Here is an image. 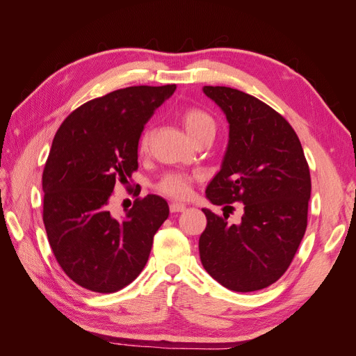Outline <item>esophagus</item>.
<instances>
[{
  "label": "esophagus",
  "instance_id": "obj_1",
  "mask_svg": "<svg viewBox=\"0 0 356 356\" xmlns=\"http://www.w3.org/2000/svg\"><path fill=\"white\" fill-rule=\"evenodd\" d=\"M186 204L184 203H179V202H170L169 203V209H170V212H182V211H186Z\"/></svg>",
  "mask_w": 356,
  "mask_h": 356
}]
</instances>
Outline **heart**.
I'll use <instances>...</instances> for the list:
<instances>
[{
    "instance_id": "b5f03b06",
    "label": "heart",
    "mask_w": 356,
    "mask_h": 356,
    "mask_svg": "<svg viewBox=\"0 0 356 356\" xmlns=\"http://www.w3.org/2000/svg\"><path fill=\"white\" fill-rule=\"evenodd\" d=\"M182 126L191 136L193 141L202 135L215 134V120L213 117L200 108H187L181 113ZM149 144V131H145L139 138V152H147ZM191 182L193 178L182 172H170L159 182L157 188L163 195L174 199H187L191 195Z\"/></svg>"
}]
</instances>
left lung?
<instances>
[{"label": "left lung", "mask_w": 356, "mask_h": 356, "mask_svg": "<svg viewBox=\"0 0 356 356\" xmlns=\"http://www.w3.org/2000/svg\"><path fill=\"white\" fill-rule=\"evenodd\" d=\"M229 122L221 169L207 187L213 204L243 203L241 224L203 208L200 261L215 281L238 293L275 284L298 250L307 227L310 172L294 129L254 96L204 86ZM232 208V207H230Z\"/></svg>", "instance_id": "obj_1"}]
</instances>
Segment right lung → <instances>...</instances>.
I'll use <instances>...</instances> for the list:
<instances>
[{
    "label": "right lung",
    "mask_w": 356,
    "mask_h": 356,
    "mask_svg": "<svg viewBox=\"0 0 356 356\" xmlns=\"http://www.w3.org/2000/svg\"><path fill=\"white\" fill-rule=\"evenodd\" d=\"M177 89L132 86L83 104L60 124L42 172V221L62 270L95 293H115L143 272L169 217L156 195L136 199L122 220L110 212L114 186L138 169L145 123Z\"/></svg>",
    "instance_id": "right-lung-1"
}]
</instances>
